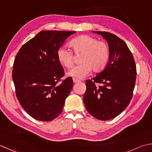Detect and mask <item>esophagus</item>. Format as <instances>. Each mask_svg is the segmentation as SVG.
<instances>
[{"instance_id": "obj_1", "label": "esophagus", "mask_w": 152, "mask_h": 152, "mask_svg": "<svg viewBox=\"0 0 152 152\" xmlns=\"http://www.w3.org/2000/svg\"><path fill=\"white\" fill-rule=\"evenodd\" d=\"M72 80H73V82H74V83H77V82H79V80H78V79H76V78H73Z\"/></svg>"}]
</instances>
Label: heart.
<instances>
[{"label": "heart", "mask_w": 152, "mask_h": 152, "mask_svg": "<svg viewBox=\"0 0 152 152\" xmlns=\"http://www.w3.org/2000/svg\"><path fill=\"white\" fill-rule=\"evenodd\" d=\"M70 45L74 53L82 55L81 64L68 71L70 76L82 79L88 76L91 70L94 72L102 71L107 66L109 59V49L107 44L98 41L90 35H80L70 41ZM59 62L66 68L73 66V53L69 49L61 47L56 52Z\"/></svg>", "instance_id": "b5f03b06"}]
</instances>
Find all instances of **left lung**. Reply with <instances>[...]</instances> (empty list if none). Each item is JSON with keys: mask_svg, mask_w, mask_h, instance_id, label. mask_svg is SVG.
I'll use <instances>...</instances> for the list:
<instances>
[{"mask_svg": "<svg viewBox=\"0 0 152 152\" xmlns=\"http://www.w3.org/2000/svg\"><path fill=\"white\" fill-rule=\"evenodd\" d=\"M93 33L102 35L109 44V60L105 69L91 80H86L83 99L91 115L101 121H108L117 117L130 103L136 67L132 53L123 40L109 32Z\"/></svg>", "mask_w": 152, "mask_h": 152, "instance_id": "8db88e82", "label": "left lung"}]
</instances>
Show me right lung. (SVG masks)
I'll use <instances>...</instances> for the list:
<instances>
[{"label":"right lung","instance_id":"add662e5","mask_svg":"<svg viewBox=\"0 0 152 152\" xmlns=\"http://www.w3.org/2000/svg\"><path fill=\"white\" fill-rule=\"evenodd\" d=\"M76 31H41L21 47L15 58L12 80L20 105L35 119L51 121L61 113L73 87L56 52Z\"/></svg>","mask_w":152,"mask_h":152}]
</instances>
